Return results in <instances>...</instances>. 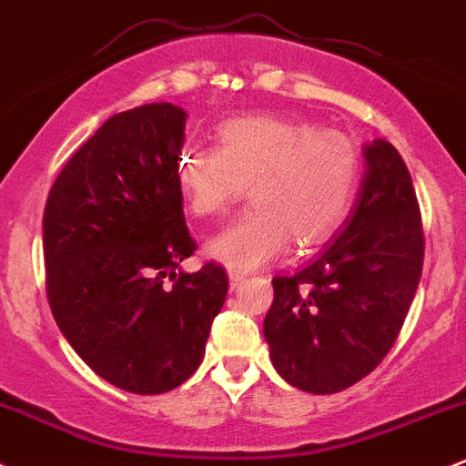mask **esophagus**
<instances>
[{
	"label": "esophagus",
	"instance_id": "34e87169",
	"mask_svg": "<svg viewBox=\"0 0 466 466\" xmlns=\"http://www.w3.org/2000/svg\"><path fill=\"white\" fill-rule=\"evenodd\" d=\"M245 280V274H241V272H229V288L232 289H237L238 285H241Z\"/></svg>",
	"mask_w": 466,
	"mask_h": 466
}]
</instances>
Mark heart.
I'll return each mask as SVG.
<instances>
[{
    "label": "heart",
    "instance_id": "1",
    "mask_svg": "<svg viewBox=\"0 0 466 466\" xmlns=\"http://www.w3.org/2000/svg\"><path fill=\"white\" fill-rule=\"evenodd\" d=\"M177 186L198 218L223 217L241 198L252 208L208 243L209 258L249 272L285 252L323 243L354 203L360 157L336 130L280 119H238L218 127L214 147L178 152Z\"/></svg>",
    "mask_w": 466,
    "mask_h": 466
}]
</instances>
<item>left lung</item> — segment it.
Returning a JSON list of instances; mask_svg holds the SVG:
<instances>
[{"instance_id": "8db88e82", "label": "left lung", "mask_w": 466, "mask_h": 466, "mask_svg": "<svg viewBox=\"0 0 466 466\" xmlns=\"http://www.w3.org/2000/svg\"><path fill=\"white\" fill-rule=\"evenodd\" d=\"M356 209L323 252L272 279L269 358L296 390L336 393L376 370L400 334L422 274L420 206L390 141L365 146Z\"/></svg>"}]
</instances>
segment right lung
I'll use <instances>...</instances> for the list:
<instances>
[{
    "label": "right lung",
    "instance_id": "1",
    "mask_svg": "<svg viewBox=\"0 0 466 466\" xmlns=\"http://www.w3.org/2000/svg\"><path fill=\"white\" fill-rule=\"evenodd\" d=\"M186 116L172 104L110 116L70 157L44 209L46 294L61 334L132 393L170 391L197 371L228 296L214 260L177 272L197 249L175 175Z\"/></svg>",
    "mask_w": 466,
    "mask_h": 466
}]
</instances>
